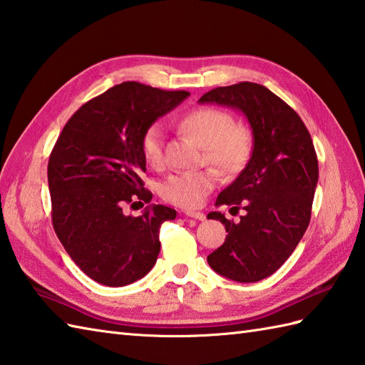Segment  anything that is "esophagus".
Masks as SVG:
<instances>
[{
    "instance_id": "34e87169",
    "label": "esophagus",
    "mask_w": 365,
    "mask_h": 365,
    "mask_svg": "<svg viewBox=\"0 0 365 365\" xmlns=\"http://www.w3.org/2000/svg\"><path fill=\"white\" fill-rule=\"evenodd\" d=\"M183 215L185 216H188V218H195V220H197V221H204L205 220V215L204 213H200V212H183Z\"/></svg>"
}]
</instances>
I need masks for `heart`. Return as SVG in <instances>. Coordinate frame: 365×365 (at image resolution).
<instances>
[{
  "label": "heart",
  "instance_id": "b5f03b06",
  "mask_svg": "<svg viewBox=\"0 0 365 365\" xmlns=\"http://www.w3.org/2000/svg\"><path fill=\"white\" fill-rule=\"evenodd\" d=\"M178 128L185 135L204 147L207 163L220 170L222 175H235L242 170L252 150L250 130L234 125V119L226 111L212 106H199L185 113L178 119ZM141 152L144 160L157 166L163 158V130L158 123L144 130L141 136ZM218 175L213 169L178 173L169 175L160 185V196L166 202L182 207L196 208L210 192Z\"/></svg>",
  "mask_w": 365,
  "mask_h": 365
}]
</instances>
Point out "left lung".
Segmentation results:
<instances>
[{
  "instance_id": "left-lung-1",
  "label": "left lung",
  "mask_w": 365,
  "mask_h": 365,
  "mask_svg": "<svg viewBox=\"0 0 365 365\" xmlns=\"http://www.w3.org/2000/svg\"><path fill=\"white\" fill-rule=\"evenodd\" d=\"M199 103L234 108L252 130V153L246 168L216 205L243 207L240 221L221 212L207 215L226 226L222 246L207 257L216 273L235 282H257L290 257L311 221L319 182L312 138L284 100L257 83L243 81L208 91Z\"/></svg>"
}]
</instances>
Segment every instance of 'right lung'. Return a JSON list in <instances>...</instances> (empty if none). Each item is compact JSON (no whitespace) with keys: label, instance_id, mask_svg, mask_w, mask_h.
I'll return each mask as SVG.
<instances>
[{"label":"right lung","instance_id":"add662e5","mask_svg":"<svg viewBox=\"0 0 365 365\" xmlns=\"http://www.w3.org/2000/svg\"><path fill=\"white\" fill-rule=\"evenodd\" d=\"M187 91L125 81L89 100L61 131L48 161L53 227L72 260L96 282L123 287L144 277L160 252V226L175 218L165 205L127 216L144 200L141 136L180 105Z\"/></svg>","mask_w":365,"mask_h":365}]
</instances>
